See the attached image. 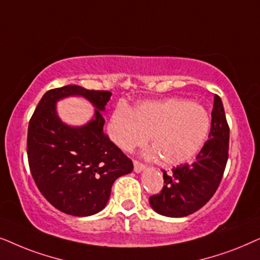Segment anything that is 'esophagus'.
<instances>
[{
	"label": "esophagus",
	"instance_id": "esophagus-1",
	"mask_svg": "<svg viewBox=\"0 0 260 260\" xmlns=\"http://www.w3.org/2000/svg\"><path fill=\"white\" fill-rule=\"evenodd\" d=\"M133 164H134V171H136V172H141L145 168H146V166H145V164H143V162H140L139 160H134Z\"/></svg>",
	"mask_w": 260,
	"mask_h": 260
}]
</instances>
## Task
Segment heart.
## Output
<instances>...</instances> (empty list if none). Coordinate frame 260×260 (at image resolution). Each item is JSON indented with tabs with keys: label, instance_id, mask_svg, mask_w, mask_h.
<instances>
[{
	"label": "heart",
	"instance_id": "obj_1",
	"mask_svg": "<svg viewBox=\"0 0 260 260\" xmlns=\"http://www.w3.org/2000/svg\"><path fill=\"white\" fill-rule=\"evenodd\" d=\"M212 120L200 103L170 99L144 102L132 112L126 106L114 110L108 124L110 139L122 151L144 146L151 136L153 153L166 165L188 162L202 150Z\"/></svg>",
	"mask_w": 260,
	"mask_h": 260
}]
</instances>
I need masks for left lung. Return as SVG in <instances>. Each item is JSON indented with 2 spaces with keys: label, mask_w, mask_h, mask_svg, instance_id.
Instances as JSON below:
<instances>
[{
  "label": "left lung",
  "mask_w": 260,
  "mask_h": 260,
  "mask_svg": "<svg viewBox=\"0 0 260 260\" xmlns=\"http://www.w3.org/2000/svg\"><path fill=\"white\" fill-rule=\"evenodd\" d=\"M230 148L228 126L222 101L214 96L209 139L191 164H181L171 172L162 171L161 191L150 196L155 212L170 217H183L202 208L219 188Z\"/></svg>",
  "instance_id": "1"
}]
</instances>
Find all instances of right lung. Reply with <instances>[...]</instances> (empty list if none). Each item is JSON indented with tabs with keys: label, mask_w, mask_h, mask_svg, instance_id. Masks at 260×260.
<instances>
[{
	"label": "right lung",
	"mask_w": 260,
	"mask_h": 260,
	"mask_svg": "<svg viewBox=\"0 0 260 260\" xmlns=\"http://www.w3.org/2000/svg\"><path fill=\"white\" fill-rule=\"evenodd\" d=\"M71 94L83 95L96 108L82 127L61 122L55 102ZM112 92L65 85L45 92L29 120L27 155L39 191L54 208L69 215L89 216L105 208L112 185L133 170V162L103 132L102 112Z\"/></svg>",
	"instance_id": "obj_1"
}]
</instances>
